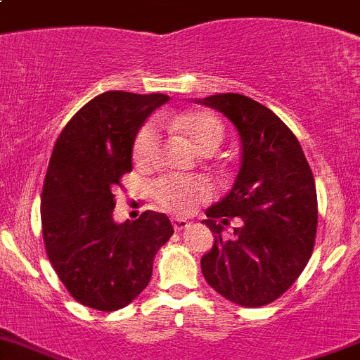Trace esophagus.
<instances>
[{
    "instance_id": "1",
    "label": "esophagus",
    "mask_w": 360,
    "mask_h": 360,
    "mask_svg": "<svg viewBox=\"0 0 360 360\" xmlns=\"http://www.w3.org/2000/svg\"><path fill=\"white\" fill-rule=\"evenodd\" d=\"M171 223H173V229L176 230V232H182V230L189 229L191 223L187 219H182V217H173L171 219Z\"/></svg>"
}]
</instances>
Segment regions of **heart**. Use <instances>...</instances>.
<instances>
[{
    "label": "heart",
    "instance_id": "heart-1",
    "mask_svg": "<svg viewBox=\"0 0 360 360\" xmlns=\"http://www.w3.org/2000/svg\"><path fill=\"white\" fill-rule=\"evenodd\" d=\"M164 124L184 131L194 148L202 153H212L223 141L225 128L214 112L207 108L169 114L160 117ZM158 148V127L155 121L144 124L134 141V158L137 164H151ZM153 196L166 210L189 214L200 203L212 196V186L203 178L164 176L153 186Z\"/></svg>",
    "mask_w": 360,
    "mask_h": 360
}]
</instances>
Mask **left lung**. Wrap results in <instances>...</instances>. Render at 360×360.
Segmentation results:
<instances>
[{"label": "left lung", "mask_w": 360, "mask_h": 360, "mask_svg": "<svg viewBox=\"0 0 360 360\" xmlns=\"http://www.w3.org/2000/svg\"><path fill=\"white\" fill-rule=\"evenodd\" d=\"M236 124L240 169L232 191L207 209L214 246L202 271L214 291L243 307L275 302L296 282L314 250L318 196L311 166L296 135L260 105L236 92L200 100ZM236 219L234 236H220Z\"/></svg>", "instance_id": "8db88e82"}]
</instances>
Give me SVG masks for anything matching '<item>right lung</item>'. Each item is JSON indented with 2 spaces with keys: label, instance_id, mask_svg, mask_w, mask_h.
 I'll use <instances>...</instances> for the list:
<instances>
[{
  "label": "right lung",
  "instance_id": "1",
  "mask_svg": "<svg viewBox=\"0 0 360 360\" xmlns=\"http://www.w3.org/2000/svg\"><path fill=\"white\" fill-rule=\"evenodd\" d=\"M169 96L108 91L58 135L41 198L44 246L69 295L85 307H127L150 283L153 259L173 236L166 214L146 210L117 225L114 193L131 171L135 135Z\"/></svg>",
  "mask_w": 360,
  "mask_h": 360
}]
</instances>
